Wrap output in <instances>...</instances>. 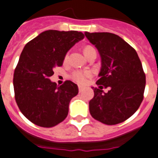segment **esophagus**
Listing matches in <instances>:
<instances>
[{
  "label": "esophagus",
  "instance_id": "1",
  "mask_svg": "<svg viewBox=\"0 0 158 158\" xmlns=\"http://www.w3.org/2000/svg\"><path fill=\"white\" fill-rule=\"evenodd\" d=\"M78 89H79V92H82V90H83V87H82V86H79V87H78Z\"/></svg>",
  "mask_w": 158,
  "mask_h": 158
}]
</instances>
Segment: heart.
<instances>
[{"label":"heart","instance_id":"b5f03b06","mask_svg":"<svg viewBox=\"0 0 158 158\" xmlns=\"http://www.w3.org/2000/svg\"><path fill=\"white\" fill-rule=\"evenodd\" d=\"M84 55L85 56L87 57V55H89L91 53L93 52H96V50L93 47H91V46H87V47H85L84 48ZM68 55H66L65 57V60L67 59ZM91 76H92V72L89 71H75L72 74H71V78H72V80L75 81L76 82H77L79 84H84L86 82V81L88 77H90Z\"/></svg>","mask_w":158,"mask_h":158}]
</instances>
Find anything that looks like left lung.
<instances>
[{
	"label": "left lung",
	"mask_w": 158,
	"mask_h": 158,
	"mask_svg": "<svg viewBox=\"0 0 158 158\" xmlns=\"http://www.w3.org/2000/svg\"><path fill=\"white\" fill-rule=\"evenodd\" d=\"M85 35L101 56L99 79L89 102L91 115L109 125L122 123L134 114L143 100L146 75L137 53L120 37L111 33ZM109 88L104 93L102 87Z\"/></svg>",
	"instance_id": "obj_1"
}]
</instances>
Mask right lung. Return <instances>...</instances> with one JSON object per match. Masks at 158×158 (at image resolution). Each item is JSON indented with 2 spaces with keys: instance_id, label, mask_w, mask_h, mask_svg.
Returning a JSON list of instances; mask_svg holds the SVG:
<instances>
[{
  "instance_id": "obj_1",
  "label": "right lung",
  "mask_w": 158,
  "mask_h": 158,
  "mask_svg": "<svg viewBox=\"0 0 158 158\" xmlns=\"http://www.w3.org/2000/svg\"><path fill=\"white\" fill-rule=\"evenodd\" d=\"M83 39V33L77 31L47 30L24 46L13 87L18 108L33 124L49 128L66 118L70 101L77 95V85L65 81L57 86L49 77L54 68L63 65L68 50Z\"/></svg>"
}]
</instances>
